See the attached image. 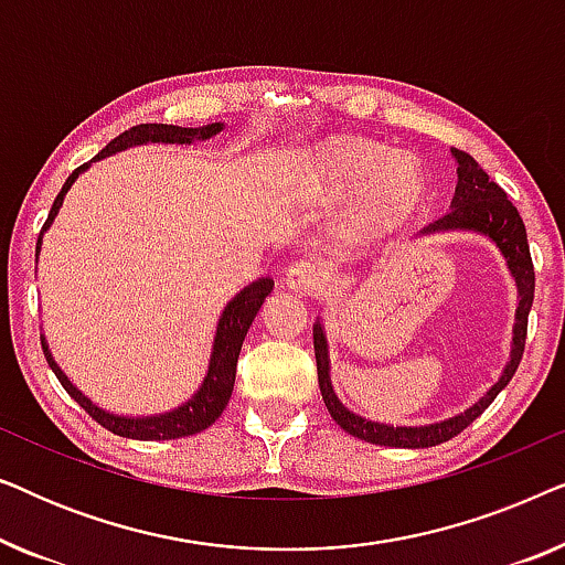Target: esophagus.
I'll list each match as a JSON object with an SVG mask.
<instances>
[{"mask_svg": "<svg viewBox=\"0 0 565 565\" xmlns=\"http://www.w3.org/2000/svg\"><path fill=\"white\" fill-rule=\"evenodd\" d=\"M285 285L296 292H313L323 288V273L319 267H313L311 262H296L285 273Z\"/></svg>", "mask_w": 565, "mask_h": 565, "instance_id": "obj_1", "label": "esophagus"}]
</instances>
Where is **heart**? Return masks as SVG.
Masks as SVG:
<instances>
[{
	"instance_id": "b5f03b06",
	"label": "heart",
	"mask_w": 565,
	"mask_h": 565,
	"mask_svg": "<svg viewBox=\"0 0 565 565\" xmlns=\"http://www.w3.org/2000/svg\"><path fill=\"white\" fill-rule=\"evenodd\" d=\"M316 192L329 203L358 198L354 221L362 231L388 228L414 211L422 174L404 153H385L360 138L331 141L313 153L308 167Z\"/></svg>"
}]
</instances>
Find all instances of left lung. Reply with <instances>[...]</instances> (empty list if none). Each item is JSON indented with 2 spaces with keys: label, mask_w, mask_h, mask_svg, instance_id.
Wrapping results in <instances>:
<instances>
[{
  "label": "left lung",
  "mask_w": 565,
  "mask_h": 565,
  "mask_svg": "<svg viewBox=\"0 0 565 565\" xmlns=\"http://www.w3.org/2000/svg\"><path fill=\"white\" fill-rule=\"evenodd\" d=\"M455 167H458V184H455V195L443 218L429 223L422 228L419 236L431 234H447V231H468V234L483 236L497 246L501 257L507 262L509 275L516 285V311H514V327H512V350H509V360L504 370H501L499 381L468 406L466 412L447 416V419L431 422V424H385L375 419H365V416L354 414L339 401L334 383H331V360H329V339L327 329H323V319L319 316L313 323V350H316V370H319V388L327 404L331 419L342 427L347 435L365 439V443L383 445V447H406V450H419V447H435L439 443H447L455 435H460L468 424H473L491 401L507 388L512 381L516 367H520L524 339H527V316L532 308V298H535V269H532L530 259V244L527 231L516 213V207L509 203L507 192L499 188L497 182L489 180V174L478 167V161L466 151L450 149ZM416 236V238H419Z\"/></svg>",
  "instance_id": "left-lung-1"
}]
</instances>
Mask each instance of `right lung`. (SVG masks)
Returning a JSON list of instances; mask_svg holds the SVG:
<instances>
[{
	"label": "right lung",
	"mask_w": 565,
	"mask_h": 565,
	"mask_svg": "<svg viewBox=\"0 0 565 565\" xmlns=\"http://www.w3.org/2000/svg\"><path fill=\"white\" fill-rule=\"evenodd\" d=\"M223 128H226V122H207V126H200V128L164 126V122H143V126H136V128L126 130V134H120L118 138H113V141L107 143L95 159L87 161V164H82L79 169H74V172L68 174L64 188H61L56 200H53L49 221H45L41 236H38L35 259H38V254H41L43 234L53 226V221H56L61 205H64L66 192L72 190V184L79 180V174L87 172L95 161L113 157V153H118V151L134 149V146H146V143L190 146L195 141H207V138L218 136ZM273 288H275L273 277H257V280L246 285L244 290H238L236 296L228 300L226 308H223L221 319H218V327H215L213 350H211V360H207L203 383L198 385V391L192 393L188 401H182L180 406L169 408V412L141 414V416L107 412V408L97 406L95 401L84 396V393L76 388L72 381H68V375L58 367V362L53 360V352H51L45 334H41L43 354H45V360H49L53 373H56L61 385H64V391L68 393V396H72L76 404H79L84 412L92 416V419H95L97 424H103L107 431H113V435L126 437V439H143V443L198 435V431L211 427V424L223 414V408L228 406L231 393H234L236 362H238V352H242L244 337L254 323V319H257L259 308H262V303H265V298L269 296V292H273Z\"/></svg>",
	"instance_id": "right-lung-1"
}]
</instances>
